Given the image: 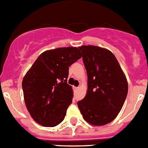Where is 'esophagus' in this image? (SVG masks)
<instances>
[{"mask_svg": "<svg viewBox=\"0 0 148 148\" xmlns=\"http://www.w3.org/2000/svg\"><path fill=\"white\" fill-rule=\"evenodd\" d=\"M75 90H78V87H75Z\"/></svg>", "mask_w": 148, "mask_h": 148, "instance_id": "obj_1", "label": "esophagus"}]
</instances>
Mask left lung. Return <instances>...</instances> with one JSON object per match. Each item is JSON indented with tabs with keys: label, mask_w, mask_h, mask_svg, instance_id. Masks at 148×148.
I'll return each mask as SVG.
<instances>
[{
	"label": "left lung",
	"mask_w": 148,
	"mask_h": 148,
	"mask_svg": "<svg viewBox=\"0 0 148 148\" xmlns=\"http://www.w3.org/2000/svg\"><path fill=\"white\" fill-rule=\"evenodd\" d=\"M79 49L88 78L85 97L78 101L83 118L92 125H104L118 116L128 91L126 77L114 55L95 46Z\"/></svg>",
	"instance_id": "8db88e82"
}]
</instances>
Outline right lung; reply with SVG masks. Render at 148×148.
Listing matches in <instances>:
<instances>
[{"label":"right lung","mask_w":148,"mask_h":148,"mask_svg":"<svg viewBox=\"0 0 148 148\" xmlns=\"http://www.w3.org/2000/svg\"><path fill=\"white\" fill-rule=\"evenodd\" d=\"M76 47H61L38 56L22 82L24 101L32 118L44 127L64 120L72 104L73 89L67 84L69 66L82 58Z\"/></svg>","instance_id":"obj_1"}]
</instances>
